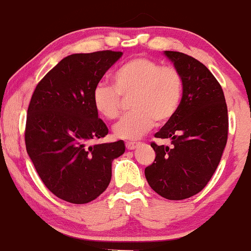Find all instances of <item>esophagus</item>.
<instances>
[{
    "instance_id": "1",
    "label": "esophagus",
    "mask_w": 251,
    "mask_h": 251,
    "mask_svg": "<svg viewBox=\"0 0 251 251\" xmlns=\"http://www.w3.org/2000/svg\"><path fill=\"white\" fill-rule=\"evenodd\" d=\"M137 145H138L137 143L128 142V143H126V149H127V150H134L135 148H137Z\"/></svg>"
}]
</instances>
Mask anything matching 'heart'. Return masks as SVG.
<instances>
[{"label":"heart","mask_w":251,"mask_h":251,"mask_svg":"<svg viewBox=\"0 0 251 251\" xmlns=\"http://www.w3.org/2000/svg\"><path fill=\"white\" fill-rule=\"evenodd\" d=\"M113 87L98 83L92 93V103L105 119H116L120 113L122 98L131 97L133 112L117 123V138L135 140L154 126L175 117L183 98L184 80L180 72L149 57H134L118 67L112 75Z\"/></svg>","instance_id":"1"}]
</instances>
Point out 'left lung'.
I'll return each mask as SVG.
<instances>
[{
  "label": "left lung",
  "instance_id": "obj_1",
  "mask_svg": "<svg viewBox=\"0 0 251 251\" xmlns=\"http://www.w3.org/2000/svg\"><path fill=\"white\" fill-rule=\"evenodd\" d=\"M184 80L177 113L159 132L171 146L151 143L154 162L145 169L149 185L166 200L180 201L201 191L215 174L227 139L223 89L203 63L179 51H164Z\"/></svg>",
  "mask_w": 251,
  "mask_h": 251
}]
</instances>
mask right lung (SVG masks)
Segmentation results:
<instances>
[{
  "instance_id": "add662e5",
  "label": "right lung",
  "mask_w": 251,
  "mask_h": 251,
  "mask_svg": "<svg viewBox=\"0 0 251 251\" xmlns=\"http://www.w3.org/2000/svg\"><path fill=\"white\" fill-rule=\"evenodd\" d=\"M123 55L101 50L72 54L37 83L25 124L28 155L47 189L73 204H85L107 189L112 162L125 152L123 140L92 144L108 133L92 93Z\"/></svg>"
}]
</instances>
